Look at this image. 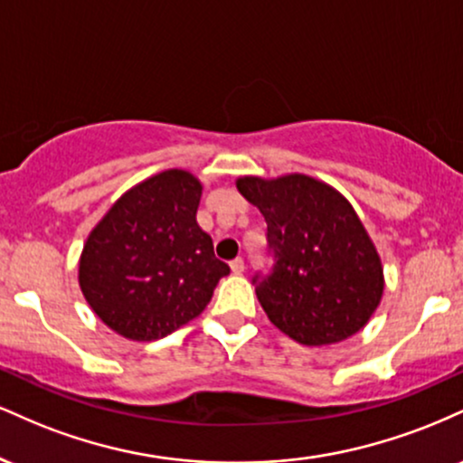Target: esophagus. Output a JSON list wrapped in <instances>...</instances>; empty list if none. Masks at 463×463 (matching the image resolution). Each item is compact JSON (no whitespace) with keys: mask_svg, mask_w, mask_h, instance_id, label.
Returning a JSON list of instances; mask_svg holds the SVG:
<instances>
[{"mask_svg":"<svg viewBox=\"0 0 463 463\" xmlns=\"http://www.w3.org/2000/svg\"><path fill=\"white\" fill-rule=\"evenodd\" d=\"M231 269H232V272H235V274H241L243 269H246V263H243V259H241V257L232 259V261H231Z\"/></svg>","mask_w":463,"mask_h":463,"instance_id":"1","label":"esophagus"}]
</instances>
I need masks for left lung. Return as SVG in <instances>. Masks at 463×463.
I'll use <instances>...</instances> for the list:
<instances>
[{"mask_svg": "<svg viewBox=\"0 0 463 463\" xmlns=\"http://www.w3.org/2000/svg\"><path fill=\"white\" fill-rule=\"evenodd\" d=\"M237 189L268 224L272 268L252 283L274 326L305 346L361 331L383 296V268L348 200L302 174L246 176Z\"/></svg>", "mask_w": 463, "mask_h": 463, "instance_id": "obj_1", "label": "left lung"}]
</instances>
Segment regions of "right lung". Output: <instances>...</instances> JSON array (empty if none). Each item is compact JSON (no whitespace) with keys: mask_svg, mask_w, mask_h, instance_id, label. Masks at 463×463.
I'll list each match as a JSON object with an SVG mask.
<instances>
[{"mask_svg":"<svg viewBox=\"0 0 463 463\" xmlns=\"http://www.w3.org/2000/svg\"><path fill=\"white\" fill-rule=\"evenodd\" d=\"M202 184L167 169L126 191L80 257V289L95 316L137 342L167 337L198 317L222 276L213 239L195 222Z\"/></svg>","mask_w":463,"mask_h":463,"instance_id":"obj_1","label":"right lung"}]
</instances>
